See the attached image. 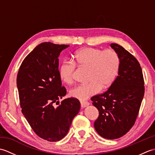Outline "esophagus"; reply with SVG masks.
<instances>
[{
  "mask_svg": "<svg viewBox=\"0 0 155 155\" xmlns=\"http://www.w3.org/2000/svg\"><path fill=\"white\" fill-rule=\"evenodd\" d=\"M89 104H90L89 103H88V102H81V107L82 108L87 107Z\"/></svg>",
  "mask_w": 155,
  "mask_h": 155,
  "instance_id": "esophagus-1",
  "label": "esophagus"
}]
</instances>
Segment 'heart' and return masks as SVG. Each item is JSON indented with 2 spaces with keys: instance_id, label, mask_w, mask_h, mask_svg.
I'll return each mask as SVG.
<instances>
[{
  "instance_id": "1",
  "label": "heart",
  "mask_w": 155,
  "mask_h": 155,
  "mask_svg": "<svg viewBox=\"0 0 155 155\" xmlns=\"http://www.w3.org/2000/svg\"><path fill=\"white\" fill-rule=\"evenodd\" d=\"M74 61L78 66L88 67V81L89 83L81 84L70 91L72 97L80 101L97 94L103 88L109 87L116 78L119 70L120 60L117 52L113 49L102 51L94 48H83L74 52ZM75 64L65 60L58 68V75L64 83L70 84L73 82Z\"/></svg>"
}]
</instances>
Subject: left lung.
I'll return each instance as SVG.
<instances>
[{"label": "left lung", "mask_w": 155, "mask_h": 155, "mask_svg": "<svg viewBox=\"0 0 155 155\" xmlns=\"http://www.w3.org/2000/svg\"><path fill=\"white\" fill-rule=\"evenodd\" d=\"M117 52L120 64L118 76L108 89L91 98L99 116L94 123L97 133L107 139H116L133 127L144 93L143 75L135 57L117 44L110 45Z\"/></svg>", "instance_id": "obj_1"}]
</instances>
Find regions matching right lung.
<instances>
[{
  "label": "right lung",
  "instance_id": "obj_1",
  "mask_svg": "<svg viewBox=\"0 0 155 155\" xmlns=\"http://www.w3.org/2000/svg\"><path fill=\"white\" fill-rule=\"evenodd\" d=\"M68 47L49 42L38 45L22 61L16 78L23 115L39 137L51 142L67 135L81 108L74 98L53 106L67 94L58 75V57Z\"/></svg>",
  "mask_w": 155,
  "mask_h": 155
}]
</instances>
